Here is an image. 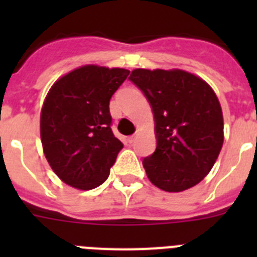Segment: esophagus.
<instances>
[{
	"mask_svg": "<svg viewBox=\"0 0 257 257\" xmlns=\"http://www.w3.org/2000/svg\"><path fill=\"white\" fill-rule=\"evenodd\" d=\"M136 138H138V135H131L130 138H128V143H134L136 140Z\"/></svg>",
	"mask_w": 257,
	"mask_h": 257,
	"instance_id": "esophagus-1",
	"label": "esophagus"
}]
</instances>
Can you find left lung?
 <instances>
[{
	"mask_svg": "<svg viewBox=\"0 0 257 257\" xmlns=\"http://www.w3.org/2000/svg\"><path fill=\"white\" fill-rule=\"evenodd\" d=\"M130 81L149 101L157 148L143 160L149 180L166 192H183L205 179L224 142L217 96L185 70L134 69Z\"/></svg>",
	"mask_w": 257,
	"mask_h": 257,
	"instance_id": "8db88e82",
	"label": "left lung"
}]
</instances>
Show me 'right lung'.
<instances>
[{"label":"right lung","mask_w":257,"mask_h":257,"mask_svg":"<svg viewBox=\"0 0 257 257\" xmlns=\"http://www.w3.org/2000/svg\"><path fill=\"white\" fill-rule=\"evenodd\" d=\"M130 70L85 65L59 78L41 110L47 162L65 184L90 190L108 179L123 148L110 128V97Z\"/></svg>","instance_id":"add662e5"}]
</instances>
